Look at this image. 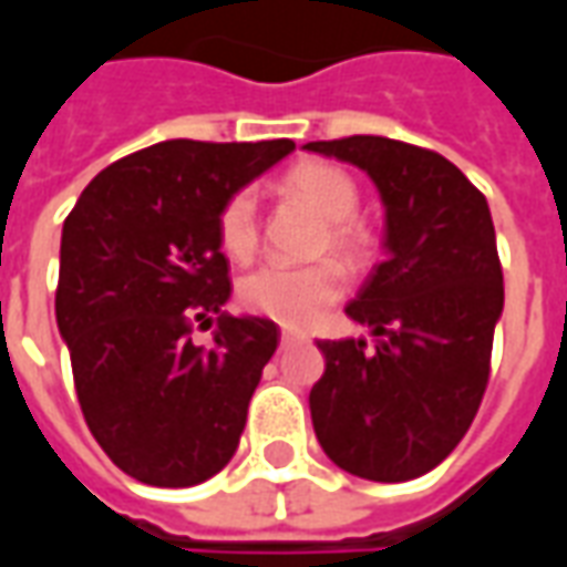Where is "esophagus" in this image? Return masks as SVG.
<instances>
[{"label": "esophagus", "mask_w": 567, "mask_h": 567, "mask_svg": "<svg viewBox=\"0 0 567 567\" xmlns=\"http://www.w3.org/2000/svg\"><path fill=\"white\" fill-rule=\"evenodd\" d=\"M305 336L302 332H296V329H284V332H280V344H284V348H287V344H296V341H302Z\"/></svg>", "instance_id": "obj_1"}]
</instances>
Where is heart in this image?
I'll list each match as a JSON object with an SVG mask.
<instances>
[{"label":"heart","mask_w":567,"mask_h":567,"mask_svg":"<svg viewBox=\"0 0 567 567\" xmlns=\"http://www.w3.org/2000/svg\"><path fill=\"white\" fill-rule=\"evenodd\" d=\"M284 188L311 204L329 223L327 244L344 262L367 265L372 235L351 219L360 204V188L341 167L327 162H302L284 176ZM219 244L231 259H247L259 244V207L252 192H238L219 213ZM344 271L336 262L284 265L268 262L240 280V302L252 315L271 317L284 327H308L339 302Z\"/></svg>","instance_id":"b5f03b06"}]
</instances>
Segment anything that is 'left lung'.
<instances>
[{"mask_svg":"<svg viewBox=\"0 0 567 567\" xmlns=\"http://www.w3.org/2000/svg\"><path fill=\"white\" fill-rule=\"evenodd\" d=\"M360 167L384 204V262L344 315L375 336L317 341L327 369L311 421L332 464L405 483L443 464L473 424L504 311L488 200L455 164L388 136L305 143Z\"/></svg>","mask_w":567,"mask_h":567,"instance_id":"8db88e82","label":"left lung"}]
</instances>
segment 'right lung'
Masks as SVG:
<instances>
[{
  "label": "right lung",
  "mask_w": 567,
  "mask_h": 567,
  "mask_svg": "<svg viewBox=\"0 0 567 567\" xmlns=\"http://www.w3.org/2000/svg\"><path fill=\"white\" fill-rule=\"evenodd\" d=\"M292 140H167L110 164L63 223L54 315L84 421L115 467L188 488L226 467L280 341L275 320L231 317L219 213L287 158ZM214 344L190 341V320Z\"/></svg>",
  "instance_id": "obj_1"
}]
</instances>
